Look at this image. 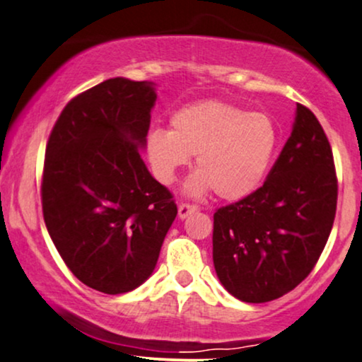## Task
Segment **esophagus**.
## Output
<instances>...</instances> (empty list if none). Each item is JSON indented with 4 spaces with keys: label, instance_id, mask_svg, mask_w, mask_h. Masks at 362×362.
I'll return each instance as SVG.
<instances>
[{
    "label": "esophagus",
    "instance_id": "esophagus-1",
    "mask_svg": "<svg viewBox=\"0 0 362 362\" xmlns=\"http://www.w3.org/2000/svg\"><path fill=\"white\" fill-rule=\"evenodd\" d=\"M199 208L196 204H189V203H181L180 208H177V214H180L181 219H185L189 216L191 213H194V211H198Z\"/></svg>",
    "mask_w": 362,
    "mask_h": 362
}]
</instances>
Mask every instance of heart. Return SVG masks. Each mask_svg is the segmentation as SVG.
<instances>
[{
	"instance_id": "b5f03b06",
	"label": "heart",
	"mask_w": 362,
	"mask_h": 362,
	"mask_svg": "<svg viewBox=\"0 0 362 362\" xmlns=\"http://www.w3.org/2000/svg\"><path fill=\"white\" fill-rule=\"evenodd\" d=\"M171 131L154 128L146 136L153 175L171 185L176 173L196 156L198 173L187 191L214 189L219 198L243 199L269 171L279 146V129L266 112H250L226 101H199L173 112Z\"/></svg>"
}]
</instances>
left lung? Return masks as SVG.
I'll use <instances>...</instances> for the list:
<instances>
[{"label": "left lung", "instance_id": "left-lung-1", "mask_svg": "<svg viewBox=\"0 0 362 362\" xmlns=\"http://www.w3.org/2000/svg\"><path fill=\"white\" fill-rule=\"evenodd\" d=\"M336 204L331 144L298 103L293 133L264 185L214 213V269L228 293L267 303L303 283L325 250Z\"/></svg>", "mask_w": 362, "mask_h": 362}]
</instances>
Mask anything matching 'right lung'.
Listing matches in <instances>:
<instances>
[{"instance_id": "right-lung-1", "label": "right lung", "mask_w": 362, "mask_h": 362, "mask_svg": "<svg viewBox=\"0 0 362 362\" xmlns=\"http://www.w3.org/2000/svg\"><path fill=\"white\" fill-rule=\"evenodd\" d=\"M154 101L151 83L106 79L64 106L46 144V228L69 271L105 294L151 276L177 214L139 156Z\"/></svg>"}]
</instances>
